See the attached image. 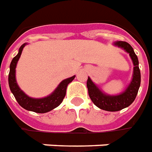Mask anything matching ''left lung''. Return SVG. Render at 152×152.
Segmentation results:
<instances>
[{
    "label": "left lung",
    "mask_w": 152,
    "mask_h": 152,
    "mask_svg": "<svg viewBox=\"0 0 152 152\" xmlns=\"http://www.w3.org/2000/svg\"><path fill=\"white\" fill-rule=\"evenodd\" d=\"M114 45L122 48L126 53H129L134 66L132 80L128 87L117 96H110L103 92L89 77L87 82L88 94L91 101L100 109L108 112L120 111L131 104L136 98L141 83V74L138 67V60L133 48L130 46V44L125 41H117L114 43Z\"/></svg>",
    "instance_id": "1"
}]
</instances>
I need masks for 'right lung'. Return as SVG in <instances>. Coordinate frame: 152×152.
Instances as JSON below:
<instances>
[{"label": "right lung", "mask_w": 152, "mask_h": 152, "mask_svg": "<svg viewBox=\"0 0 152 152\" xmlns=\"http://www.w3.org/2000/svg\"><path fill=\"white\" fill-rule=\"evenodd\" d=\"M26 44H23L20 47L17 56H14L10 63V74H9L10 88L11 92L13 93L15 99L21 107H23V108H25L28 111L35 112L38 113H45L53 110V108L58 107L61 104L63 99L65 96L67 86L69 83H71L72 81L75 79V75L63 80L58 85L56 90L49 96H46L44 98H40V99H35V98L29 97L20 89L16 82V77H15V71H16L15 69H16L18 61L19 60L23 48L25 47Z\"/></svg>", "instance_id": "add662e5"}]
</instances>
